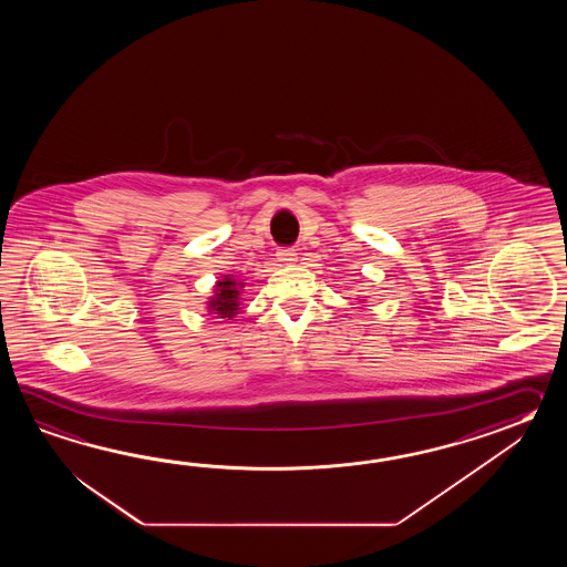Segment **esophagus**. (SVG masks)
Segmentation results:
<instances>
[{
	"instance_id": "34e87169",
	"label": "esophagus",
	"mask_w": 567,
	"mask_h": 567,
	"mask_svg": "<svg viewBox=\"0 0 567 567\" xmlns=\"http://www.w3.org/2000/svg\"><path fill=\"white\" fill-rule=\"evenodd\" d=\"M276 255H278V261H281V264H293L296 257H298L293 247H279Z\"/></svg>"
}]
</instances>
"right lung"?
Here are the masks:
<instances>
[{"label":"right lung","mask_w":567,"mask_h":567,"mask_svg":"<svg viewBox=\"0 0 567 567\" xmlns=\"http://www.w3.org/2000/svg\"><path fill=\"white\" fill-rule=\"evenodd\" d=\"M235 286L237 284L230 281L229 278H225V281H218L217 298H213V301H210V310H215V313H218L220 318H233L239 310V303H237L239 289Z\"/></svg>","instance_id":"1"}]
</instances>
